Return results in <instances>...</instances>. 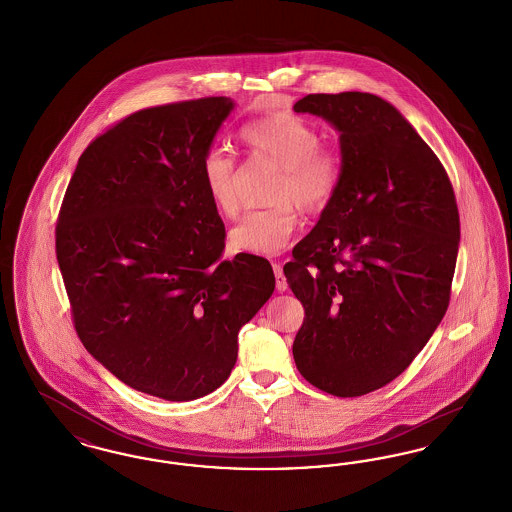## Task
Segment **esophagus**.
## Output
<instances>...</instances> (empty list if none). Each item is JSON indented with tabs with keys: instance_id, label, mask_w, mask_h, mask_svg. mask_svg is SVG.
Instances as JSON below:
<instances>
[{
	"instance_id": "34e87169",
	"label": "esophagus",
	"mask_w": 512,
	"mask_h": 512,
	"mask_svg": "<svg viewBox=\"0 0 512 512\" xmlns=\"http://www.w3.org/2000/svg\"><path fill=\"white\" fill-rule=\"evenodd\" d=\"M272 270H274V278H276V290H278V292H286V290H288V280H286V276H284L282 265L274 261V263H272Z\"/></svg>"
}]
</instances>
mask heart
Wrapping results in <instances>:
<instances>
[{
    "label": "heart",
    "instance_id": "obj_1",
    "mask_svg": "<svg viewBox=\"0 0 512 512\" xmlns=\"http://www.w3.org/2000/svg\"><path fill=\"white\" fill-rule=\"evenodd\" d=\"M240 140L253 157L276 163L280 174L268 194L274 205L249 213L232 230L230 244L236 251L274 255L290 242L299 211L315 217L332 205L343 180V159L338 149L320 144L315 126L290 113L245 124ZM240 178L238 159L230 151L211 147L203 153L201 182L224 219L242 213Z\"/></svg>",
    "mask_w": 512,
    "mask_h": 512
}]
</instances>
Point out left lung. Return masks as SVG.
Segmentation results:
<instances>
[{"label":"left lung","mask_w":512,"mask_h":512,"mask_svg":"<svg viewBox=\"0 0 512 512\" xmlns=\"http://www.w3.org/2000/svg\"><path fill=\"white\" fill-rule=\"evenodd\" d=\"M297 113L340 130L343 180L284 274L305 318L301 376L336 397L395 380L449 307L461 220L438 155L403 115L363 92L309 94Z\"/></svg>","instance_id":"8db88e82"}]
</instances>
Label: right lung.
Instances as JSON below:
<instances>
[{
  "mask_svg": "<svg viewBox=\"0 0 512 512\" xmlns=\"http://www.w3.org/2000/svg\"><path fill=\"white\" fill-rule=\"evenodd\" d=\"M232 107L174 101L109 126L80 155L55 226L78 338L126 386L167 401L219 388L240 328L274 292L267 259H220L226 230L201 182Z\"/></svg>",
  "mask_w": 512,
  "mask_h": 512,
  "instance_id": "obj_1",
  "label": "right lung"
}]
</instances>
